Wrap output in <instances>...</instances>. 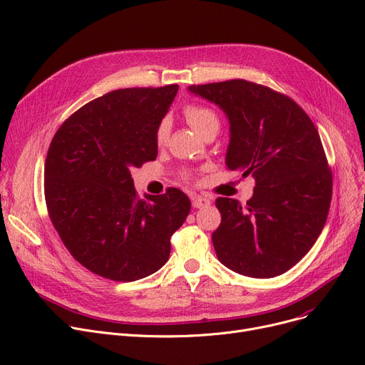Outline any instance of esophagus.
Returning a JSON list of instances; mask_svg holds the SVG:
<instances>
[{
  "label": "esophagus",
  "mask_w": 365,
  "mask_h": 365,
  "mask_svg": "<svg viewBox=\"0 0 365 365\" xmlns=\"http://www.w3.org/2000/svg\"><path fill=\"white\" fill-rule=\"evenodd\" d=\"M192 205L195 208H204V207H208L210 204H212V201H210V198L204 197V195H192Z\"/></svg>",
  "instance_id": "1"
}]
</instances>
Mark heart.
<instances>
[{
  "instance_id": "1",
  "label": "heart",
  "mask_w": 365,
  "mask_h": 365,
  "mask_svg": "<svg viewBox=\"0 0 365 365\" xmlns=\"http://www.w3.org/2000/svg\"><path fill=\"white\" fill-rule=\"evenodd\" d=\"M185 117L187 123L192 125V128L202 138L208 133L217 134L220 128L219 115L212 108L204 106V105H187L185 108ZM168 130H170L168 120L167 118L161 120L155 131V142L158 145H163L165 142Z\"/></svg>"
}]
</instances>
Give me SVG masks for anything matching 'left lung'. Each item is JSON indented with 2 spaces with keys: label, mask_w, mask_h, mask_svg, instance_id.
<instances>
[{
  "label": "left lung",
  "mask_w": 365,
  "mask_h": 365,
  "mask_svg": "<svg viewBox=\"0 0 365 365\" xmlns=\"http://www.w3.org/2000/svg\"><path fill=\"white\" fill-rule=\"evenodd\" d=\"M189 91L226 113V167L256 180L245 205L216 200L217 259L245 277L287 272L311 250L330 210L333 178L318 130L293 99L266 86L229 80Z\"/></svg>",
  "instance_id": "left-lung-1"
}]
</instances>
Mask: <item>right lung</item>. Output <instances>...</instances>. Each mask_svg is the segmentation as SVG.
<instances>
[{"label": "right lung", "mask_w": 365, "mask_h": 365, "mask_svg": "<svg viewBox=\"0 0 365 365\" xmlns=\"http://www.w3.org/2000/svg\"><path fill=\"white\" fill-rule=\"evenodd\" d=\"M178 84L121 88L86 103L56 131L44 165L50 220L72 257L130 282L165 264L190 201L180 189L138 197L130 168L158 155L155 131Z\"/></svg>", "instance_id": "right-lung-1"}]
</instances>
